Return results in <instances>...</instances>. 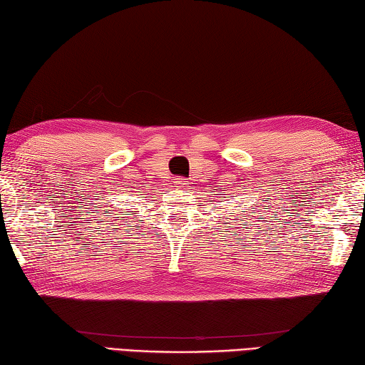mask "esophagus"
Segmentation results:
<instances>
[{"mask_svg": "<svg viewBox=\"0 0 365 365\" xmlns=\"http://www.w3.org/2000/svg\"><path fill=\"white\" fill-rule=\"evenodd\" d=\"M175 182H176V186H178L179 189H187V187H189V182H187V181H184L182 178H178Z\"/></svg>", "mask_w": 365, "mask_h": 365, "instance_id": "esophagus-1", "label": "esophagus"}]
</instances>
